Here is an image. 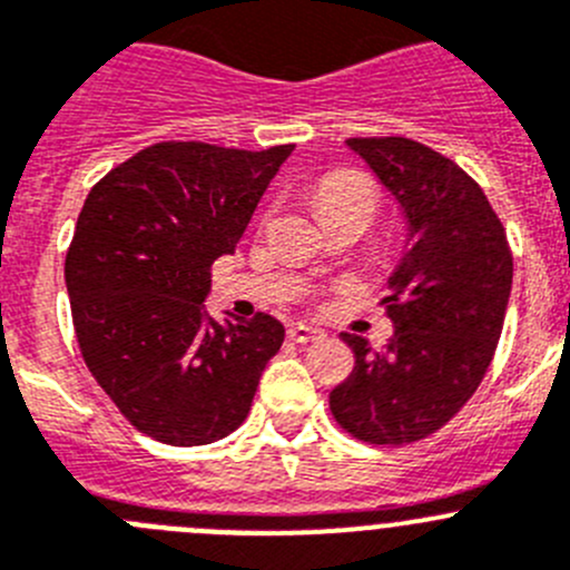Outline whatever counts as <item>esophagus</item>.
Segmentation results:
<instances>
[{
	"instance_id": "34e87169",
	"label": "esophagus",
	"mask_w": 570,
	"mask_h": 570,
	"mask_svg": "<svg viewBox=\"0 0 570 570\" xmlns=\"http://www.w3.org/2000/svg\"><path fill=\"white\" fill-rule=\"evenodd\" d=\"M288 335H291V341H296V344H311V341L324 338L322 330L307 327V324H294V327L288 330Z\"/></svg>"
}]
</instances>
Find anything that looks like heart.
<instances>
[{"label": "heart", "mask_w": 570, "mask_h": 570, "mask_svg": "<svg viewBox=\"0 0 570 570\" xmlns=\"http://www.w3.org/2000/svg\"><path fill=\"white\" fill-rule=\"evenodd\" d=\"M316 200L318 209H322L324 215L344 207H361L370 215H375L381 195H377V187L372 184L370 176H363V173L355 170H344L333 173V176H327L318 184Z\"/></svg>", "instance_id": "obj_1"}]
</instances>
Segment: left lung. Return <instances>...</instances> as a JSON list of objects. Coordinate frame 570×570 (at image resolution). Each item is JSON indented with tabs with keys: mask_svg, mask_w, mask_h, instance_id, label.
<instances>
[{
	"mask_svg": "<svg viewBox=\"0 0 570 570\" xmlns=\"http://www.w3.org/2000/svg\"><path fill=\"white\" fill-rule=\"evenodd\" d=\"M346 145L403 204L414 246L383 302L389 350L341 335L355 366L330 411L350 436L400 448L448 425L484 381L512 291V248L484 189L453 159L409 137Z\"/></svg>",
	"mask_w": 570,
	"mask_h": 570,
	"instance_id": "left-lung-1",
	"label": "left lung"
}]
</instances>
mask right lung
<instances>
[{
	"label": "right lung",
	"mask_w": 570,
	"mask_h": 570,
	"mask_svg": "<svg viewBox=\"0 0 570 570\" xmlns=\"http://www.w3.org/2000/svg\"><path fill=\"white\" fill-rule=\"evenodd\" d=\"M294 145L156 142L91 187L67 252L80 355L139 433L193 448L252 411L285 327L268 313L215 322L213 263L235 252Z\"/></svg>",
	"instance_id": "right-lung-1"
}]
</instances>
